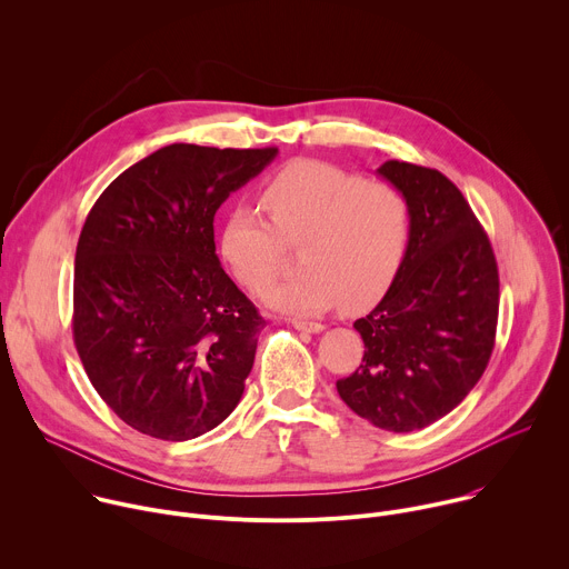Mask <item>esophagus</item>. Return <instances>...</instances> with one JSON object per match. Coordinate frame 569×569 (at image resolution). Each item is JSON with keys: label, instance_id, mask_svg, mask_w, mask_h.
I'll return each mask as SVG.
<instances>
[{"label": "esophagus", "instance_id": "1", "mask_svg": "<svg viewBox=\"0 0 569 569\" xmlns=\"http://www.w3.org/2000/svg\"><path fill=\"white\" fill-rule=\"evenodd\" d=\"M292 327L297 329V331H303V333H321L323 329V323H319V321H301V319H295L292 321Z\"/></svg>", "mask_w": 569, "mask_h": 569}]
</instances>
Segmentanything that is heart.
<instances>
[{"mask_svg": "<svg viewBox=\"0 0 569 569\" xmlns=\"http://www.w3.org/2000/svg\"><path fill=\"white\" fill-rule=\"evenodd\" d=\"M263 209L233 207L220 231V252L252 292L279 272L286 248L297 250V274L270 286L261 301L288 315H319L338 303L365 310L391 286L410 240V207L389 184L319 161H295L263 191Z\"/></svg>", "mask_w": 569, "mask_h": 569, "instance_id": "1", "label": "heart"}]
</instances>
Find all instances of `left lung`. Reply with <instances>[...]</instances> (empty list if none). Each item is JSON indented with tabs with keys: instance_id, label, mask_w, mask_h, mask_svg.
<instances>
[{
	"instance_id": "8db88e82",
	"label": "left lung",
	"mask_w": 569,
	"mask_h": 569,
	"mask_svg": "<svg viewBox=\"0 0 569 569\" xmlns=\"http://www.w3.org/2000/svg\"><path fill=\"white\" fill-rule=\"evenodd\" d=\"M376 173L408 200L410 240L380 303L353 323L365 356L338 393L371 426L415 432L452 412L489 365L500 277L489 238L443 173L398 159Z\"/></svg>"
}]
</instances>
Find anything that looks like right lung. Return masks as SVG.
Segmentation results:
<instances>
[{"label":"right lung","instance_id":"1","mask_svg":"<svg viewBox=\"0 0 569 569\" xmlns=\"http://www.w3.org/2000/svg\"><path fill=\"white\" fill-rule=\"evenodd\" d=\"M277 148L171 143L92 207L73 266V342L108 408L141 435L189 441L238 405L266 327L216 254L213 216Z\"/></svg>","mask_w":569,"mask_h":569}]
</instances>
